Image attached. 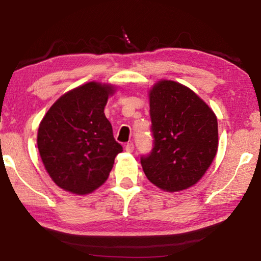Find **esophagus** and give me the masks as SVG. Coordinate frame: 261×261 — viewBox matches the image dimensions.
Returning <instances> with one entry per match:
<instances>
[{"instance_id": "obj_1", "label": "esophagus", "mask_w": 261, "mask_h": 261, "mask_svg": "<svg viewBox=\"0 0 261 261\" xmlns=\"http://www.w3.org/2000/svg\"><path fill=\"white\" fill-rule=\"evenodd\" d=\"M134 148H135V145H134V143H131V141L125 145L126 152H134Z\"/></svg>"}]
</instances>
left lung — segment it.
<instances>
[{"instance_id": "1", "label": "left lung", "mask_w": 261, "mask_h": 261, "mask_svg": "<svg viewBox=\"0 0 261 261\" xmlns=\"http://www.w3.org/2000/svg\"><path fill=\"white\" fill-rule=\"evenodd\" d=\"M153 148L140 162L149 182L163 191L196 184L218 152V120L189 87L160 81L149 91Z\"/></svg>"}]
</instances>
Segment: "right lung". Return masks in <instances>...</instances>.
Instances as JSON below:
<instances>
[{
    "label": "right lung",
    "mask_w": 261,
    "mask_h": 261,
    "mask_svg": "<svg viewBox=\"0 0 261 261\" xmlns=\"http://www.w3.org/2000/svg\"><path fill=\"white\" fill-rule=\"evenodd\" d=\"M108 84L87 83L62 95L39 125L38 148L56 185L74 194L93 192L107 180L123 151L105 116Z\"/></svg>",
    "instance_id": "right-lung-1"
}]
</instances>
